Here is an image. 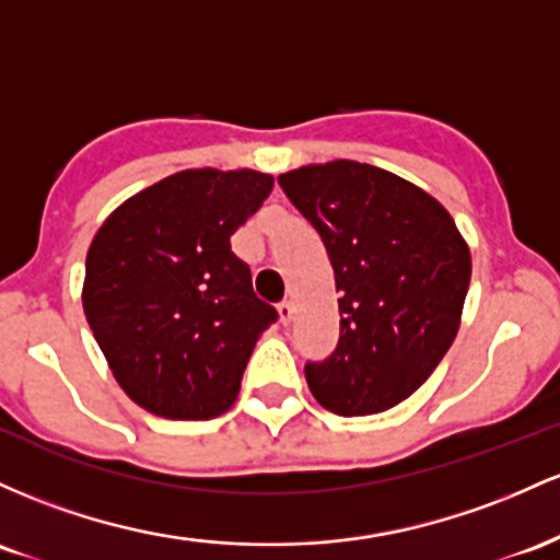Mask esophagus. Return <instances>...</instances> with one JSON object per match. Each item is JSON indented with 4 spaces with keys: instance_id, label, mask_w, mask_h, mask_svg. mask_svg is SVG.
<instances>
[{
    "instance_id": "esophagus-1",
    "label": "esophagus",
    "mask_w": 560,
    "mask_h": 560,
    "mask_svg": "<svg viewBox=\"0 0 560 560\" xmlns=\"http://www.w3.org/2000/svg\"><path fill=\"white\" fill-rule=\"evenodd\" d=\"M278 314H280L282 325H291V319H293V304H291V301H282V304L278 306Z\"/></svg>"
}]
</instances>
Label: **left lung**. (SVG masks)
<instances>
[{
    "instance_id": "8db88e82",
    "label": "left lung",
    "mask_w": 560,
    "mask_h": 560,
    "mask_svg": "<svg viewBox=\"0 0 560 560\" xmlns=\"http://www.w3.org/2000/svg\"><path fill=\"white\" fill-rule=\"evenodd\" d=\"M278 182L323 237L341 296L336 351L304 368L314 399L343 418L399 405L460 328L466 241L436 198L370 163L301 166Z\"/></svg>"
}]
</instances>
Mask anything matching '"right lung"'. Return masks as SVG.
<instances>
[{"label":"right lung","mask_w":560,"mask_h":560,"mask_svg":"<svg viewBox=\"0 0 560 560\" xmlns=\"http://www.w3.org/2000/svg\"><path fill=\"white\" fill-rule=\"evenodd\" d=\"M272 185L250 168H187L124 200L94 235L86 323L118 386L153 416L211 420L235 405L278 312L256 299L230 235Z\"/></svg>","instance_id":"right-lung-1"}]
</instances>
